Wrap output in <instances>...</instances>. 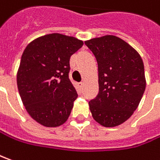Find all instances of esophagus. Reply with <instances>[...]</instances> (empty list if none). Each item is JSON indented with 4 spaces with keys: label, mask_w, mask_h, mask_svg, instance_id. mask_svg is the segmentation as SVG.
<instances>
[{
    "label": "esophagus",
    "mask_w": 160,
    "mask_h": 160,
    "mask_svg": "<svg viewBox=\"0 0 160 160\" xmlns=\"http://www.w3.org/2000/svg\"><path fill=\"white\" fill-rule=\"evenodd\" d=\"M83 85H84V83H83V82H80V83H79V87H80V88H83Z\"/></svg>",
    "instance_id": "esophagus-1"
}]
</instances>
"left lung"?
<instances>
[{"mask_svg":"<svg viewBox=\"0 0 160 160\" xmlns=\"http://www.w3.org/2000/svg\"><path fill=\"white\" fill-rule=\"evenodd\" d=\"M98 64L99 92L89 101L93 118L112 128L131 117L146 87L144 66L140 55L127 42L113 35L85 42Z\"/></svg>","mask_w":160,"mask_h":160,"instance_id":"8db88e82","label":"left lung"}]
</instances>
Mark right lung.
<instances>
[{"instance_id":"add662e5","label":"right lung","mask_w":160,"mask_h":160,"mask_svg":"<svg viewBox=\"0 0 160 160\" xmlns=\"http://www.w3.org/2000/svg\"><path fill=\"white\" fill-rule=\"evenodd\" d=\"M83 45L74 37L51 33L29 43L17 75L27 112L45 127H58L69 117L78 97L69 79L70 58Z\"/></svg>"}]
</instances>
